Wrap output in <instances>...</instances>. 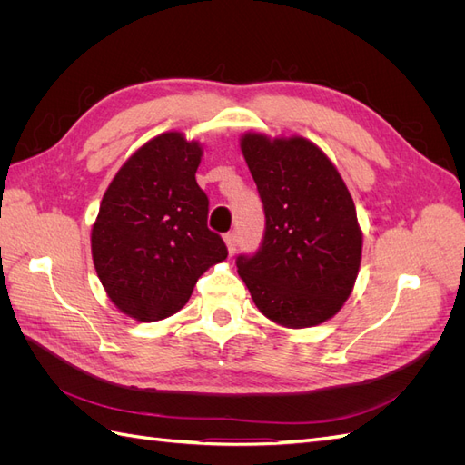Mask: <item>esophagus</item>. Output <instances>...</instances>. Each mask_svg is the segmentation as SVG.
Wrapping results in <instances>:
<instances>
[{"mask_svg": "<svg viewBox=\"0 0 465 465\" xmlns=\"http://www.w3.org/2000/svg\"><path fill=\"white\" fill-rule=\"evenodd\" d=\"M224 244H227V248H229V254L232 256L234 252H236V246H238V238H236V234H234V232L224 234Z\"/></svg>", "mask_w": 465, "mask_h": 465, "instance_id": "34e87169", "label": "esophagus"}]
</instances>
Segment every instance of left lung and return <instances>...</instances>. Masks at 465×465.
Wrapping results in <instances>:
<instances>
[{
  "label": "left lung",
  "mask_w": 465,
  "mask_h": 465,
  "mask_svg": "<svg viewBox=\"0 0 465 465\" xmlns=\"http://www.w3.org/2000/svg\"><path fill=\"white\" fill-rule=\"evenodd\" d=\"M241 149L265 213L254 256L238 275L258 311L285 328H312L341 311L361 267L362 232L335 164L301 135L244 134Z\"/></svg>",
  "instance_id": "left-lung-1"
}]
</instances>
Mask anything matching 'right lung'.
<instances>
[{"label":"right lung","instance_id":"1","mask_svg":"<svg viewBox=\"0 0 465 465\" xmlns=\"http://www.w3.org/2000/svg\"><path fill=\"white\" fill-rule=\"evenodd\" d=\"M203 149L166 132L139 147L106 188L91 232L108 299L139 322L176 314L198 279L227 258L207 229L209 200L195 182Z\"/></svg>","mask_w":465,"mask_h":465}]
</instances>
